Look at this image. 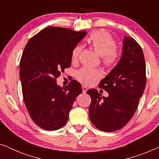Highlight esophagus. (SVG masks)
<instances>
[{
  "instance_id": "obj_1",
  "label": "esophagus",
  "mask_w": 159,
  "mask_h": 159,
  "mask_svg": "<svg viewBox=\"0 0 159 159\" xmlns=\"http://www.w3.org/2000/svg\"><path fill=\"white\" fill-rule=\"evenodd\" d=\"M82 92H83V93H85L87 92V90H88V88L84 85H82Z\"/></svg>"
}]
</instances>
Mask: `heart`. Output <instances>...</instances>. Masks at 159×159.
Segmentation results:
<instances>
[{
  "label": "heart",
  "instance_id": "obj_1",
  "mask_svg": "<svg viewBox=\"0 0 159 159\" xmlns=\"http://www.w3.org/2000/svg\"><path fill=\"white\" fill-rule=\"evenodd\" d=\"M88 42L94 51L102 58V63L106 67L115 66L119 58V52L116 48V43L109 32L105 30L93 32L88 38ZM82 46L77 45L71 51V59L77 61L81 53ZM76 78L86 84H92L95 80L102 77L101 71L90 67L84 66L75 73Z\"/></svg>",
  "mask_w": 159,
  "mask_h": 159
}]
</instances>
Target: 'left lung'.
Wrapping results in <instances>:
<instances>
[{"label": "left lung", "mask_w": 159, "mask_h": 159, "mask_svg": "<svg viewBox=\"0 0 159 159\" xmlns=\"http://www.w3.org/2000/svg\"><path fill=\"white\" fill-rule=\"evenodd\" d=\"M145 68L142 48L134 39L125 36L120 61L98 85L108 96L101 97L95 89L87 91L91 97L89 117L95 127L114 132L129 122L146 85Z\"/></svg>", "instance_id": "left-lung-1"}]
</instances>
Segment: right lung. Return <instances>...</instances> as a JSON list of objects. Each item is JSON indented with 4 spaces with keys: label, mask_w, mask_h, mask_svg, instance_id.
Here are the masks:
<instances>
[{
    "label": "right lung",
    "mask_w": 159,
    "mask_h": 159,
    "mask_svg": "<svg viewBox=\"0 0 159 159\" xmlns=\"http://www.w3.org/2000/svg\"><path fill=\"white\" fill-rule=\"evenodd\" d=\"M86 34L84 30L48 27L26 45L19 64L23 99L30 117L43 129L64 127L76 98L82 92L76 80L61 88L56 79L70 66L71 51Z\"/></svg>",
    "instance_id": "1"
}]
</instances>
